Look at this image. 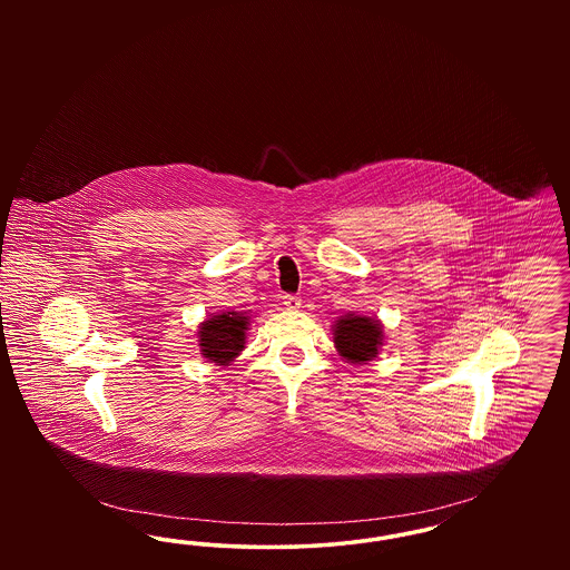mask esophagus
<instances>
[{"mask_svg":"<svg viewBox=\"0 0 570 570\" xmlns=\"http://www.w3.org/2000/svg\"><path fill=\"white\" fill-rule=\"evenodd\" d=\"M282 303H284L288 309H297V307H301V298H298L297 295H284Z\"/></svg>","mask_w":570,"mask_h":570,"instance_id":"obj_1","label":"esophagus"}]
</instances>
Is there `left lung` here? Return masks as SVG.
<instances>
[{
  "instance_id": "8db88e82",
  "label": "left lung",
  "mask_w": 570,
  "mask_h": 570,
  "mask_svg": "<svg viewBox=\"0 0 570 570\" xmlns=\"http://www.w3.org/2000/svg\"><path fill=\"white\" fill-rule=\"evenodd\" d=\"M333 342L348 363L372 361L382 346V325L374 318L348 314L333 326Z\"/></svg>"
}]
</instances>
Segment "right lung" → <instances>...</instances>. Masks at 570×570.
<instances>
[{"instance_id":"add662e5","label":"right lung","mask_w":570,"mask_h":570,"mask_svg":"<svg viewBox=\"0 0 570 570\" xmlns=\"http://www.w3.org/2000/svg\"><path fill=\"white\" fill-rule=\"evenodd\" d=\"M247 325L245 312H224L207 318L198 328L200 354L212 363L228 365L245 348Z\"/></svg>"}]
</instances>
